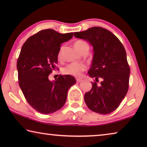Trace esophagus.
I'll list each match as a JSON object with an SVG mask.
<instances>
[{
  "mask_svg": "<svg viewBox=\"0 0 147 147\" xmlns=\"http://www.w3.org/2000/svg\"><path fill=\"white\" fill-rule=\"evenodd\" d=\"M76 82H82V80L80 79V78H77Z\"/></svg>",
  "mask_w": 147,
  "mask_h": 147,
  "instance_id": "obj_1",
  "label": "esophagus"
}]
</instances>
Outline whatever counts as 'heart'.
Wrapping results in <instances>:
<instances>
[{"label":"heart","instance_id":"1","mask_svg":"<svg viewBox=\"0 0 147 147\" xmlns=\"http://www.w3.org/2000/svg\"><path fill=\"white\" fill-rule=\"evenodd\" d=\"M74 47L78 50L79 52H80L84 49H88L89 51V45L86 42L84 41H77L74 43ZM63 47H61L59 49L58 53V57L61 56V52L63 51ZM86 69L85 65L83 63H78V62H74V63H70L65 67L63 69V71L65 74H69V75L74 76H81L82 73Z\"/></svg>","mask_w":147,"mask_h":147}]
</instances>
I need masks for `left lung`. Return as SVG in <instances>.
Segmentation results:
<instances>
[{
    "label": "left lung",
    "instance_id": "obj_1",
    "mask_svg": "<svg viewBox=\"0 0 147 147\" xmlns=\"http://www.w3.org/2000/svg\"><path fill=\"white\" fill-rule=\"evenodd\" d=\"M74 36L88 41L93 48L88 74L96 82L84 94L86 105L96 113H110L118 108L128 90L130 70L124 47L115 35L102 27L74 32ZM99 79L101 82L98 84Z\"/></svg>",
    "mask_w": 147,
    "mask_h": 147
}]
</instances>
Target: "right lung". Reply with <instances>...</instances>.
Listing matches in <instances>:
<instances>
[{"label":"right lung","mask_w":147,"mask_h":147,"mask_svg":"<svg viewBox=\"0 0 147 147\" xmlns=\"http://www.w3.org/2000/svg\"><path fill=\"white\" fill-rule=\"evenodd\" d=\"M73 36V32L43 30L30 37L21 48L17 62L19 85L30 105L42 114L61 109L69 89L76 83L75 78L69 74L59 75L53 81L49 78L58 63L61 43Z\"/></svg>","instance_id":"right-lung-1"}]
</instances>
